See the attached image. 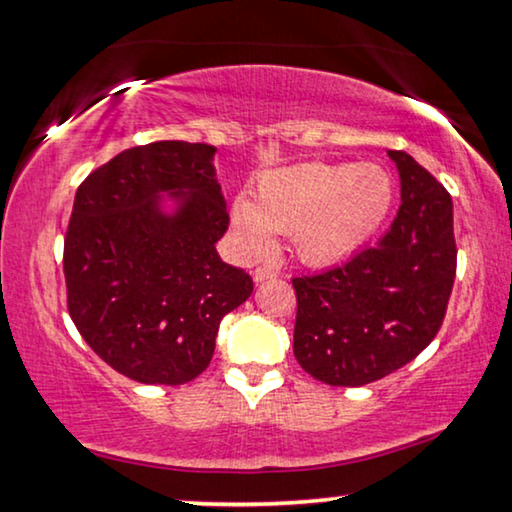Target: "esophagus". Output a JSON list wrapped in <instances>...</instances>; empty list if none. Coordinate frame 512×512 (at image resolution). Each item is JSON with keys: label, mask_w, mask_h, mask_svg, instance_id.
<instances>
[{"label": "esophagus", "mask_w": 512, "mask_h": 512, "mask_svg": "<svg viewBox=\"0 0 512 512\" xmlns=\"http://www.w3.org/2000/svg\"><path fill=\"white\" fill-rule=\"evenodd\" d=\"M277 270H272V267H258V270L254 272V281L256 283H263L267 279H277Z\"/></svg>", "instance_id": "esophagus-1"}]
</instances>
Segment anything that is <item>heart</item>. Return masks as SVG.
I'll return each instance as SVG.
<instances>
[{"label":"heart","mask_w":512,"mask_h":512,"mask_svg":"<svg viewBox=\"0 0 512 512\" xmlns=\"http://www.w3.org/2000/svg\"><path fill=\"white\" fill-rule=\"evenodd\" d=\"M393 180L380 164L304 162L261 178L256 203L231 208L235 245L247 258L272 256L274 233H293L304 263L332 267L350 261L387 219Z\"/></svg>","instance_id":"1"}]
</instances>
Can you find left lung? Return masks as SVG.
Returning a JSON list of instances; mask_svg holds the SVG:
<instances>
[{"label": "left lung", "mask_w": 512, "mask_h": 512, "mask_svg": "<svg viewBox=\"0 0 512 512\" xmlns=\"http://www.w3.org/2000/svg\"><path fill=\"white\" fill-rule=\"evenodd\" d=\"M400 210L375 249L293 279L295 359L332 387L382 380L426 350L442 327L455 279L453 201L405 151H389Z\"/></svg>", "instance_id": "8db88e82"}]
</instances>
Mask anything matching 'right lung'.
<instances>
[{"instance_id": "1", "label": "right lung", "mask_w": 512, "mask_h": 512, "mask_svg": "<svg viewBox=\"0 0 512 512\" xmlns=\"http://www.w3.org/2000/svg\"><path fill=\"white\" fill-rule=\"evenodd\" d=\"M215 153L155 141L77 187L64 240L70 318L105 364L135 382L176 387L201 375L219 322L254 290L215 247L229 229Z\"/></svg>"}]
</instances>
